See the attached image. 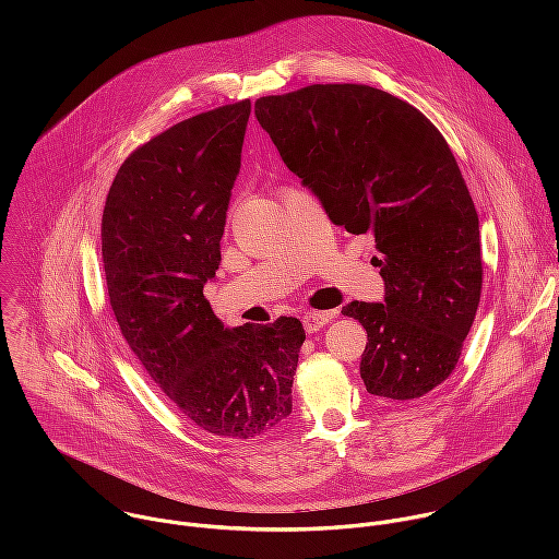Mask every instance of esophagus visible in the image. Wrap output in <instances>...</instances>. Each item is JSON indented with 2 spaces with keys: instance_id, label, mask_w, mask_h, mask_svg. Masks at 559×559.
Returning a JSON list of instances; mask_svg holds the SVG:
<instances>
[{
  "instance_id": "1",
  "label": "esophagus",
  "mask_w": 559,
  "mask_h": 559,
  "mask_svg": "<svg viewBox=\"0 0 559 559\" xmlns=\"http://www.w3.org/2000/svg\"><path fill=\"white\" fill-rule=\"evenodd\" d=\"M336 316V311H309V313H305V318H302V325H305V330L309 332V334H313V332H318V330H323L332 318Z\"/></svg>"
}]
</instances>
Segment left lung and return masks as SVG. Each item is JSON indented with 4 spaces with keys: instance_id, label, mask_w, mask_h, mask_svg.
Wrapping results in <instances>:
<instances>
[{
    "instance_id": "left-lung-1",
    "label": "left lung",
    "mask_w": 559,
    "mask_h": 559,
    "mask_svg": "<svg viewBox=\"0 0 559 559\" xmlns=\"http://www.w3.org/2000/svg\"><path fill=\"white\" fill-rule=\"evenodd\" d=\"M254 112L332 223L373 236L384 300L343 307L367 332V391L429 393L455 369L483 292L480 223L444 136L412 104L362 84L261 97Z\"/></svg>"
}]
</instances>
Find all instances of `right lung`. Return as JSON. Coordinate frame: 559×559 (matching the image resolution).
<instances>
[{
	"instance_id": "add662e5",
	"label": "right lung",
	"mask_w": 559,
	"mask_h": 559,
	"mask_svg": "<svg viewBox=\"0 0 559 559\" xmlns=\"http://www.w3.org/2000/svg\"><path fill=\"white\" fill-rule=\"evenodd\" d=\"M250 110V99L221 106L139 145L102 218L106 285L126 343L183 416L238 440L292 414L305 341L292 316L227 330L203 296L221 263Z\"/></svg>"
}]
</instances>
